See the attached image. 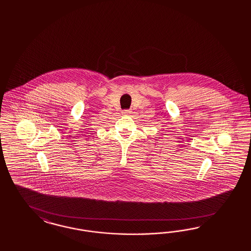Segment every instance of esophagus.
Segmentation results:
<instances>
[{
  "label": "esophagus",
  "mask_w": 251,
  "mask_h": 251,
  "mask_svg": "<svg viewBox=\"0 0 251 251\" xmlns=\"http://www.w3.org/2000/svg\"><path fill=\"white\" fill-rule=\"evenodd\" d=\"M131 112H132V111H131L130 109H127V110H124L122 113H123V115H129L130 114Z\"/></svg>",
  "instance_id": "1"
}]
</instances>
